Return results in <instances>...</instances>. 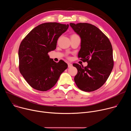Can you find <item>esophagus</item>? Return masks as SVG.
<instances>
[{"label":"esophagus","mask_w":131,"mask_h":131,"mask_svg":"<svg viewBox=\"0 0 131 131\" xmlns=\"http://www.w3.org/2000/svg\"><path fill=\"white\" fill-rule=\"evenodd\" d=\"M68 66L69 68H70V67H71L72 66V65L71 63H68Z\"/></svg>","instance_id":"1"}]
</instances>
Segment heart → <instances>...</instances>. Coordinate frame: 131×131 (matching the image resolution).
I'll return each mask as SVG.
<instances>
[{
  "label": "heart",
  "mask_w": 131,
  "mask_h": 131,
  "mask_svg": "<svg viewBox=\"0 0 131 131\" xmlns=\"http://www.w3.org/2000/svg\"><path fill=\"white\" fill-rule=\"evenodd\" d=\"M77 36V35H76V34H73V35H72L71 36Z\"/></svg>",
  "instance_id": "heart-1"
}]
</instances>
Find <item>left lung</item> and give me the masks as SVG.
Wrapping results in <instances>:
<instances>
[{"mask_svg":"<svg viewBox=\"0 0 131 131\" xmlns=\"http://www.w3.org/2000/svg\"><path fill=\"white\" fill-rule=\"evenodd\" d=\"M69 25L81 38L78 58L88 63L84 67L73 64L78 70L74 82L83 91H95L105 83L114 67L111 44L107 37L94 25L86 23Z\"/></svg>","mask_w":131,"mask_h":131,"instance_id":"1","label":"left lung"}]
</instances>
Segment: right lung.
Segmentation results:
<instances>
[{
  "label": "right lung",
  "mask_w": 131,
  "mask_h": 131,
  "mask_svg": "<svg viewBox=\"0 0 131 131\" xmlns=\"http://www.w3.org/2000/svg\"><path fill=\"white\" fill-rule=\"evenodd\" d=\"M68 27V24L56 22L43 23L32 29L21 42L18 49L19 70L32 88L49 90L67 68L64 61L56 63L48 53L56 49L59 38Z\"/></svg>",
  "instance_id": "obj_1"
}]
</instances>
